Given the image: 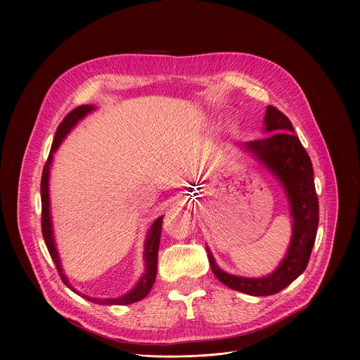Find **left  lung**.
I'll use <instances>...</instances> for the list:
<instances>
[{"mask_svg":"<svg viewBox=\"0 0 360 360\" xmlns=\"http://www.w3.org/2000/svg\"><path fill=\"white\" fill-rule=\"evenodd\" d=\"M265 138L248 141L242 148L262 162L282 184L289 199L293 232L285 259L265 278H242L224 272L207 248L215 276L228 288L253 296H268L290 285L307 266L319 224V200L309 155L293 134L289 118L269 105L265 114Z\"/></svg>","mask_w":360,"mask_h":360,"instance_id":"obj_1","label":"left lung"}]
</instances>
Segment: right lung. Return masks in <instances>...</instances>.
I'll use <instances>...</instances> for the list:
<instances>
[{
	"label": "right lung",
	"instance_id": "add662e5",
	"mask_svg": "<svg viewBox=\"0 0 360 360\" xmlns=\"http://www.w3.org/2000/svg\"><path fill=\"white\" fill-rule=\"evenodd\" d=\"M94 108V105H79L75 110H72L60 124V127L57 128L56 136H54V142L53 146H51V152L48 155V160L44 165V171H42V176H41V228H42V236L45 240V245L48 248V252L53 258L57 271L60 274V278L63 279V282L75 293H78L79 296L98 303V304H129L134 302H138L141 299H143L148 292L150 290L153 282H155L157 278V261H158V249H160V239H161V232H162V217L157 218L155 222L152 224V226L149 228V232L146 235L145 239V250H143V259H145V274L141 276V279L138 281V283L135 285V288L132 290H129L127 295L115 297V299H99V297H91L86 296L84 293H79L75 288H72L67 279V276L63 272L61 268V261L60 256L56 248V242H54V235H53V224H51V214H49V192H48V178H49V167L51 162H53V153L57 150V148L60 146V143L63 142V139L67 136V134H70V131L77 125L78 121H81L86 114H89Z\"/></svg>",
	"mask_w": 360,
	"mask_h": 360
}]
</instances>
